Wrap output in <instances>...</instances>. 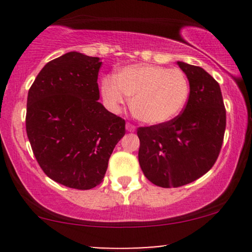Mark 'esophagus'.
<instances>
[{"label":"esophagus","instance_id":"34e87169","mask_svg":"<svg viewBox=\"0 0 252 252\" xmlns=\"http://www.w3.org/2000/svg\"><path fill=\"white\" fill-rule=\"evenodd\" d=\"M126 131H129V132H134L135 130H136L135 126H132L131 123H126Z\"/></svg>","mask_w":252,"mask_h":252}]
</instances>
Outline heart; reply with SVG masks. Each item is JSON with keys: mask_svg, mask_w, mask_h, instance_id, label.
Listing matches in <instances>:
<instances>
[{"mask_svg": "<svg viewBox=\"0 0 252 252\" xmlns=\"http://www.w3.org/2000/svg\"><path fill=\"white\" fill-rule=\"evenodd\" d=\"M100 94L112 111H120L126 95L138 121L158 126L180 114L189 99V82L186 73L179 68L136 63L120 68L115 78L104 77Z\"/></svg>", "mask_w": 252, "mask_h": 252, "instance_id": "1", "label": "heart"}]
</instances>
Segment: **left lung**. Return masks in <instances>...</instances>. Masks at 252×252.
<instances>
[{"label": "left lung", "instance_id": "8db88e82", "mask_svg": "<svg viewBox=\"0 0 252 252\" xmlns=\"http://www.w3.org/2000/svg\"><path fill=\"white\" fill-rule=\"evenodd\" d=\"M189 82L184 111L169 122L137 129L138 162L156 186L169 189L193 182L212 168L226 126L220 86L204 68L178 62Z\"/></svg>", "mask_w": 252, "mask_h": 252}]
</instances>
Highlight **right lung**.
<instances>
[{"label": "right lung", "instance_id": "1", "mask_svg": "<svg viewBox=\"0 0 252 252\" xmlns=\"http://www.w3.org/2000/svg\"><path fill=\"white\" fill-rule=\"evenodd\" d=\"M102 62L68 52L47 63L28 91L26 130L37 163L58 184L91 189L103 181L126 121L99 99Z\"/></svg>", "mask_w": 252, "mask_h": 252}]
</instances>
